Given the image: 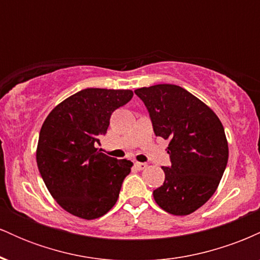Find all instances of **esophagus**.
Returning a JSON list of instances; mask_svg holds the SVG:
<instances>
[{"instance_id":"esophagus-1","label":"esophagus","mask_w":260,"mask_h":260,"mask_svg":"<svg viewBox=\"0 0 260 260\" xmlns=\"http://www.w3.org/2000/svg\"><path fill=\"white\" fill-rule=\"evenodd\" d=\"M134 166H136L138 170H144L147 168V164L145 162H134Z\"/></svg>"}]
</instances>
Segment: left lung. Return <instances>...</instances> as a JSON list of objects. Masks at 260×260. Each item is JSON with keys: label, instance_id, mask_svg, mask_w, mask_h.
<instances>
[{"label": "left lung", "instance_id": "left-lung-1", "mask_svg": "<svg viewBox=\"0 0 260 260\" xmlns=\"http://www.w3.org/2000/svg\"><path fill=\"white\" fill-rule=\"evenodd\" d=\"M149 112L154 133L169 140L171 165L153 192L161 209L188 215L215 193L229 160V145L219 117L203 101L174 84L134 90Z\"/></svg>", "mask_w": 260, "mask_h": 260}]
</instances>
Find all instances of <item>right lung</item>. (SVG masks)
Wrapping results in <instances>:
<instances>
[{"label": "right lung", "mask_w": 260, "mask_h": 260, "mask_svg": "<svg viewBox=\"0 0 260 260\" xmlns=\"http://www.w3.org/2000/svg\"><path fill=\"white\" fill-rule=\"evenodd\" d=\"M131 90L89 88L67 98L45 120L37 162L56 202L74 216L105 215L117 202L133 164L101 153L112 112L132 99Z\"/></svg>", "instance_id": "right-lung-1"}]
</instances>
